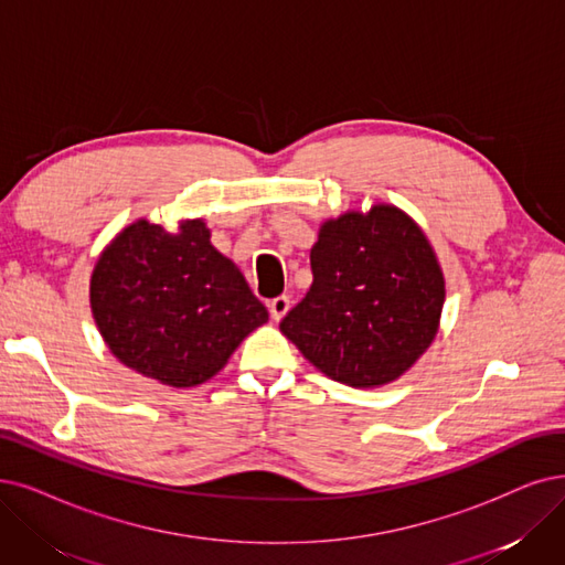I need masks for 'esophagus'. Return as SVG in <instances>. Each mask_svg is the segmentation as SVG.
Masks as SVG:
<instances>
[{"mask_svg":"<svg viewBox=\"0 0 565 565\" xmlns=\"http://www.w3.org/2000/svg\"><path fill=\"white\" fill-rule=\"evenodd\" d=\"M268 310H270V318H274V320H282L285 312L289 310V297L280 295V297H276V299H270Z\"/></svg>","mask_w":565,"mask_h":565,"instance_id":"obj_1","label":"esophagus"}]
</instances>
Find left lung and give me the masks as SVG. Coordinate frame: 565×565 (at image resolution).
<instances>
[{"label": "left lung", "mask_w": 565, "mask_h": 565, "mask_svg": "<svg viewBox=\"0 0 565 565\" xmlns=\"http://www.w3.org/2000/svg\"><path fill=\"white\" fill-rule=\"evenodd\" d=\"M312 285L280 331L312 366L350 387L408 371L431 345L445 301L438 259L394 206L322 224L310 250Z\"/></svg>", "instance_id": "left-lung-1"}]
</instances>
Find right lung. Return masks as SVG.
I'll use <instances>...</instances> for the list:
<instances>
[{
  "mask_svg": "<svg viewBox=\"0 0 565 565\" xmlns=\"http://www.w3.org/2000/svg\"><path fill=\"white\" fill-rule=\"evenodd\" d=\"M89 303L125 366L171 387L213 377L243 338L268 320L236 264L201 220L180 234L139 220L102 253Z\"/></svg>",
  "mask_w": 565,
  "mask_h": 565,
  "instance_id": "add662e5",
  "label": "right lung"
}]
</instances>
